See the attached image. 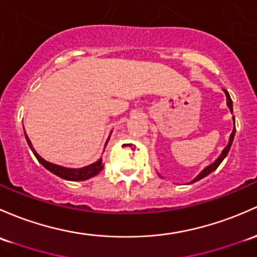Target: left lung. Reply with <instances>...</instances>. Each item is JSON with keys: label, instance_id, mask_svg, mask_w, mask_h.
I'll list each match as a JSON object with an SVG mask.
<instances>
[{"label": "left lung", "instance_id": "8db88e82", "mask_svg": "<svg viewBox=\"0 0 257 257\" xmlns=\"http://www.w3.org/2000/svg\"><path fill=\"white\" fill-rule=\"evenodd\" d=\"M224 93H225V96H226V106L229 107V109H230V112H233V101H231V98H230V96H229L228 91L224 90ZM233 120H234V128H233V132H231V134H230V138H229L228 145H226V147L224 148L223 151H221L220 156L217 159V160L214 161V163L210 164L209 166L206 167V169L202 170V171L199 172V174L197 175V176L194 177L192 181H191V182H192V183H193V182H197V181H199V180H202V178L208 176V175H209V174H212V172L214 171V170H217V167L219 166V165L221 164V161H223L224 159L226 158V155H228L229 150H230L231 144H233L234 137H235V119H234V117H233Z\"/></svg>", "mask_w": 257, "mask_h": 257}]
</instances>
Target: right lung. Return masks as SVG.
<instances>
[{"mask_svg":"<svg viewBox=\"0 0 257 257\" xmlns=\"http://www.w3.org/2000/svg\"><path fill=\"white\" fill-rule=\"evenodd\" d=\"M110 134H112V132L109 133V137H110ZM24 136H26L27 143H28L29 148H31V150L33 151L34 156H36V158L38 159V161H39V163L42 164L43 166L45 167V169L49 170L51 174H54V175H56V176L64 178V180H67V181H85V180H88V178L96 176V175H98L99 172L102 171V169H103V163H102V159H98L96 163L87 165V166L80 167V169H71V167H65V166H60V165L49 163V161H47L45 159H43L42 156H40L39 154L37 153L36 149L33 148V145H32V143H31V140H29L28 136L26 134V132H24ZM109 137H108L106 145H107L108 140H109ZM106 145H104V148H106Z\"/></svg>","mask_w":257,"mask_h":257,"instance_id":"add662e5","label":"right lung"}]
</instances>
